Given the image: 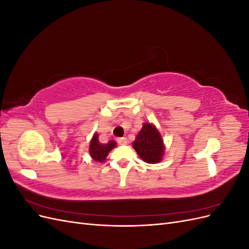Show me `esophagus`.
Instances as JSON below:
<instances>
[{"label": "esophagus", "mask_w": 249, "mask_h": 249, "mask_svg": "<svg viewBox=\"0 0 249 249\" xmlns=\"http://www.w3.org/2000/svg\"><path fill=\"white\" fill-rule=\"evenodd\" d=\"M118 143L119 144H122V145H126L127 144V139L125 138V137H123V138H118Z\"/></svg>", "instance_id": "34e87169"}]
</instances>
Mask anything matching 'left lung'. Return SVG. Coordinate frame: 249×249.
I'll return each mask as SVG.
<instances>
[{
    "label": "left lung",
    "mask_w": 249,
    "mask_h": 249,
    "mask_svg": "<svg viewBox=\"0 0 249 249\" xmlns=\"http://www.w3.org/2000/svg\"><path fill=\"white\" fill-rule=\"evenodd\" d=\"M133 147L141 159L149 164L162 161L165 146L163 139L157 127L149 123L142 124V129L133 142Z\"/></svg>",
    "instance_id": "left-lung-1"
}]
</instances>
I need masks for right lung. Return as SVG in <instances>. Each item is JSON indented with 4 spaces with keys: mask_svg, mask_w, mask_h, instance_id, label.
<instances>
[{
    "mask_svg": "<svg viewBox=\"0 0 249 249\" xmlns=\"http://www.w3.org/2000/svg\"><path fill=\"white\" fill-rule=\"evenodd\" d=\"M116 146V142L114 140H110L108 143H101L99 141V134L95 133L90 141L89 154L90 157L96 162H104L106 160L108 154Z\"/></svg>",
    "mask_w": 249,
    "mask_h": 249,
    "instance_id": "1",
    "label": "right lung"
}]
</instances>
